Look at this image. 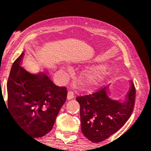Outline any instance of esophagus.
Segmentation results:
<instances>
[{"label": "esophagus", "instance_id": "1", "mask_svg": "<svg viewBox=\"0 0 151 151\" xmlns=\"http://www.w3.org/2000/svg\"><path fill=\"white\" fill-rule=\"evenodd\" d=\"M74 97V92L73 91H69L67 93V99H72Z\"/></svg>", "mask_w": 151, "mask_h": 151}]
</instances>
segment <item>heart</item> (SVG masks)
<instances>
[{
  "mask_svg": "<svg viewBox=\"0 0 151 151\" xmlns=\"http://www.w3.org/2000/svg\"><path fill=\"white\" fill-rule=\"evenodd\" d=\"M106 74V72L103 70L96 71L91 73H87L84 74L83 77V81L89 85H95L104 80Z\"/></svg>",
  "mask_w": 151,
  "mask_h": 151,
  "instance_id": "obj_1",
  "label": "heart"
}]
</instances>
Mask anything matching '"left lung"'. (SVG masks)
<instances>
[{
	"label": "left lung",
	"mask_w": 151,
	"mask_h": 151,
	"mask_svg": "<svg viewBox=\"0 0 151 151\" xmlns=\"http://www.w3.org/2000/svg\"><path fill=\"white\" fill-rule=\"evenodd\" d=\"M80 105L81 129L93 143L104 141L116 132L129 120L136 100V88L131 82L127 100L124 103L111 99L104 86L89 94L77 96Z\"/></svg>",
	"instance_id": "left-lung-1"
}]
</instances>
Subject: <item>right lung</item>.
<instances>
[{
  "label": "right lung",
  "instance_id": "right-lung-1",
  "mask_svg": "<svg viewBox=\"0 0 151 151\" xmlns=\"http://www.w3.org/2000/svg\"><path fill=\"white\" fill-rule=\"evenodd\" d=\"M24 52L12 65L8 82V110L13 120L33 138L52 129L67 99V90L58 86L46 74H32L20 67Z\"/></svg>",
  "mask_w": 151,
  "mask_h": 151
}]
</instances>
